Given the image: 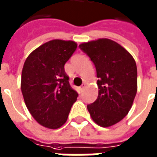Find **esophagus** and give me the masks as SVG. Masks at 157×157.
<instances>
[{"mask_svg": "<svg viewBox=\"0 0 157 157\" xmlns=\"http://www.w3.org/2000/svg\"><path fill=\"white\" fill-rule=\"evenodd\" d=\"M85 88V84H82L81 87H80V89H81V91H83V89Z\"/></svg>", "mask_w": 157, "mask_h": 157, "instance_id": "esophagus-1", "label": "esophagus"}]
</instances>
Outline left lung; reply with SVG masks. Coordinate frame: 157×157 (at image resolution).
Returning <instances> with one entry per match:
<instances>
[{"label": "left lung", "mask_w": 157, "mask_h": 157, "mask_svg": "<svg viewBox=\"0 0 157 157\" xmlns=\"http://www.w3.org/2000/svg\"><path fill=\"white\" fill-rule=\"evenodd\" d=\"M95 66L99 94L87 105L92 119L100 126L109 127L128 114L137 90L136 62L119 44L108 38L79 45Z\"/></svg>", "instance_id": "left-lung-1"}]
</instances>
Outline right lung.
Returning <instances> with one entry per match:
<instances>
[{"label": "right lung", "mask_w": 157, "mask_h": 157, "mask_svg": "<svg viewBox=\"0 0 157 157\" xmlns=\"http://www.w3.org/2000/svg\"><path fill=\"white\" fill-rule=\"evenodd\" d=\"M77 48L74 41L54 39L27 56L21 74V92L34 119L49 129L67 121L78 94L70 87L64 64Z\"/></svg>", "instance_id": "add662e5"}]
</instances>
